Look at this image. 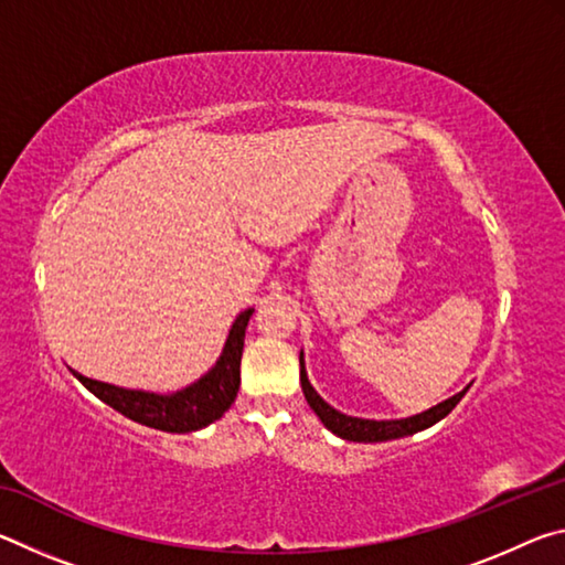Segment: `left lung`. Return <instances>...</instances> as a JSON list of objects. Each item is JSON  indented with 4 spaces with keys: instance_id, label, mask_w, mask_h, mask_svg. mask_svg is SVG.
<instances>
[{
    "instance_id": "8db88e82",
    "label": "left lung",
    "mask_w": 565,
    "mask_h": 565,
    "mask_svg": "<svg viewBox=\"0 0 565 565\" xmlns=\"http://www.w3.org/2000/svg\"><path fill=\"white\" fill-rule=\"evenodd\" d=\"M301 361V388H303V396L309 401V406L313 408V414L321 418V424L329 428L341 438H347V441H363V444H376V441H391V438H401V436H411V434H418L424 431V428L434 426L436 420H441L444 416L451 414L456 408L458 401L466 396L463 388L461 394L451 396L444 404H438L434 408L424 411V414H416L411 418H401V420H369V418H353L341 414L333 406H329L327 401H323L313 386L309 384V379H306V369H303V353L299 356Z\"/></svg>"
}]
</instances>
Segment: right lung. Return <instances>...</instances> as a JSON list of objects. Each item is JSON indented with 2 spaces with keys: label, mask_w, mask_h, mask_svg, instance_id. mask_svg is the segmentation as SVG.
Here are the masks:
<instances>
[{
  "label": "right lung",
  "mask_w": 565,
  "mask_h": 565,
  "mask_svg": "<svg viewBox=\"0 0 565 565\" xmlns=\"http://www.w3.org/2000/svg\"><path fill=\"white\" fill-rule=\"evenodd\" d=\"M254 309H246L236 317L232 331H228L226 347L222 359L216 366L202 376L196 384H191L184 391H177L171 396L149 394V391H131L119 388L111 384H102V381L87 379L82 374L74 376L87 386L94 396L102 398L104 404L119 411L137 424H145L149 428H159V431L169 434H191L199 431L216 418H222L228 406L234 404L238 394V384H242V351H244V337L248 319H252Z\"/></svg>",
  "instance_id": "add662e5"
}]
</instances>
